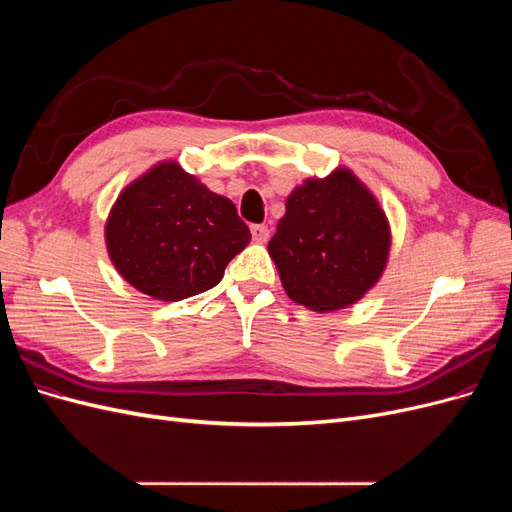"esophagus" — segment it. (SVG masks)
<instances>
[{
  "label": "esophagus",
  "mask_w": 512,
  "mask_h": 512,
  "mask_svg": "<svg viewBox=\"0 0 512 512\" xmlns=\"http://www.w3.org/2000/svg\"><path fill=\"white\" fill-rule=\"evenodd\" d=\"M252 239L256 243H267L269 239V228L265 224H254L252 226Z\"/></svg>",
  "instance_id": "obj_1"
}]
</instances>
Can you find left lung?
Instances as JSON below:
<instances>
[{
  "label": "left lung",
  "instance_id": "left-lung-1",
  "mask_svg": "<svg viewBox=\"0 0 512 512\" xmlns=\"http://www.w3.org/2000/svg\"><path fill=\"white\" fill-rule=\"evenodd\" d=\"M389 252L386 213L346 166L297 185L269 241L286 294L314 312H335L363 299L382 277Z\"/></svg>",
  "mask_w": 512,
  "mask_h": 512
}]
</instances>
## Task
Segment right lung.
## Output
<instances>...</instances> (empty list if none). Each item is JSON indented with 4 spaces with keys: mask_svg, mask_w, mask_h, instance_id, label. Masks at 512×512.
Returning <instances> with one entry per match:
<instances>
[{
    "mask_svg": "<svg viewBox=\"0 0 512 512\" xmlns=\"http://www.w3.org/2000/svg\"><path fill=\"white\" fill-rule=\"evenodd\" d=\"M252 235L226 196L158 162L121 190L104 241L117 273L158 301H181L220 284Z\"/></svg>",
    "mask_w": 512,
    "mask_h": 512,
    "instance_id": "obj_1",
    "label": "right lung"
}]
</instances>
